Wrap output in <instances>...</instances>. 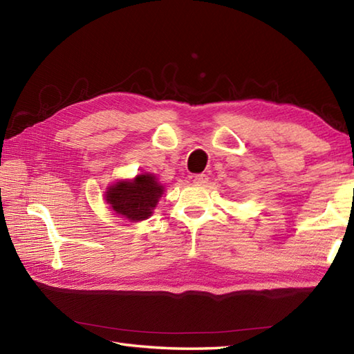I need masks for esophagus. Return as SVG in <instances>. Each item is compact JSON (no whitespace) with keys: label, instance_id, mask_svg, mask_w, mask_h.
Here are the masks:
<instances>
[{"label":"esophagus","instance_id":"obj_1","mask_svg":"<svg viewBox=\"0 0 354 354\" xmlns=\"http://www.w3.org/2000/svg\"><path fill=\"white\" fill-rule=\"evenodd\" d=\"M193 181H194V184H198V185H205L208 183V176L204 175V173H199V175H194Z\"/></svg>","mask_w":354,"mask_h":354}]
</instances>
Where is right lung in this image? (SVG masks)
I'll use <instances>...</instances> for the list:
<instances>
[{
	"mask_svg": "<svg viewBox=\"0 0 354 354\" xmlns=\"http://www.w3.org/2000/svg\"><path fill=\"white\" fill-rule=\"evenodd\" d=\"M164 187L156 181L153 175H138L132 183L122 181L111 185L106 194V202L120 216L129 221H145L152 214Z\"/></svg>",
	"mask_w": 354,
	"mask_h": 354,
	"instance_id": "1",
	"label": "right lung"
}]
</instances>
